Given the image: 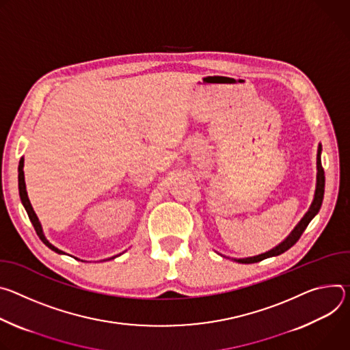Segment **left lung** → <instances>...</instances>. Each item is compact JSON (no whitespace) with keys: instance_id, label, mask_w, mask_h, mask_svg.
Returning <instances> with one entry per match:
<instances>
[{"instance_id":"8db88e82","label":"left lung","mask_w":350,"mask_h":350,"mask_svg":"<svg viewBox=\"0 0 350 350\" xmlns=\"http://www.w3.org/2000/svg\"><path fill=\"white\" fill-rule=\"evenodd\" d=\"M324 187H325V175H324V168L321 165V146H319V152H317V187H316V195H314V200H313L312 207H310V210L306 213V215L301 218V221L297 224V226L292 230V234L281 245H278L275 249L269 250V252H267L264 254L256 256V257L239 258L237 261L242 262V264L258 262V261H261L264 258L273 257V256H280L284 252L289 250L300 239L301 234L304 232V229L307 228V225L310 224V221H312L316 217V214L320 211L321 204H323V199H324Z\"/></svg>"}]
</instances>
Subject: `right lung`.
Segmentation results:
<instances>
[{"mask_svg": "<svg viewBox=\"0 0 350 350\" xmlns=\"http://www.w3.org/2000/svg\"><path fill=\"white\" fill-rule=\"evenodd\" d=\"M18 171H19V175H18V180H19V196H21V200H22V204H23V207H25V210H26V213H27V215H29V219H30V222L33 224V228H34V230H36V234H37V237L42 239V242L46 245V246H49L51 250H54L55 253H59V254H62L64 252L62 250H59V249H57L55 246H53L46 238H44V235H43V229H42V225H40V222H38V218H37V215H36V213L33 211V208H31V204H30V202H29V199H27V193H26V185H25V175H23V159H21V161H19V168H18ZM113 258V257H112Z\"/></svg>", "mask_w": 350, "mask_h": 350, "instance_id": "right-lung-1", "label": "right lung"}]
</instances>
